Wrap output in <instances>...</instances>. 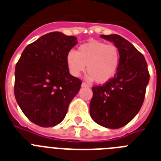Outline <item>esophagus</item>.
Listing matches in <instances>:
<instances>
[{"label":"esophagus","mask_w":161,"mask_h":161,"mask_svg":"<svg viewBox=\"0 0 161 161\" xmlns=\"http://www.w3.org/2000/svg\"><path fill=\"white\" fill-rule=\"evenodd\" d=\"M82 87H89V85H87L85 82H82Z\"/></svg>","instance_id":"obj_1"}]
</instances>
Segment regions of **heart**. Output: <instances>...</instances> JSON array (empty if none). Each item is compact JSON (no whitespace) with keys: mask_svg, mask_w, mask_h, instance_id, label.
Segmentation results:
<instances>
[{"mask_svg":"<svg viewBox=\"0 0 161 161\" xmlns=\"http://www.w3.org/2000/svg\"><path fill=\"white\" fill-rule=\"evenodd\" d=\"M66 64L74 77H79L86 70V79L105 83L116 75L120 64L119 50L114 44L100 41L88 42L80 45L77 52L69 51L66 55Z\"/></svg>","mask_w":161,"mask_h":161,"instance_id":"obj_1","label":"heart"}]
</instances>
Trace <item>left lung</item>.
<instances>
[{"label":"left lung","mask_w":161,"mask_h":161,"mask_svg":"<svg viewBox=\"0 0 161 161\" xmlns=\"http://www.w3.org/2000/svg\"><path fill=\"white\" fill-rule=\"evenodd\" d=\"M100 37L118 48L120 64L114 79L103 86L92 87L90 115L98 125L118 129L139 112L150 76L143 55L128 40L116 34Z\"/></svg>","instance_id":"1"}]
</instances>
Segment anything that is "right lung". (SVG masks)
<instances>
[{"instance_id":"obj_1","label":"right lung","mask_w":161,"mask_h":161,"mask_svg":"<svg viewBox=\"0 0 161 161\" xmlns=\"http://www.w3.org/2000/svg\"><path fill=\"white\" fill-rule=\"evenodd\" d=\"M77 38L59 31L44 35L26 47L15 67L14 96L22 113L36 125L53 127L63 121L81 87L69 74L66 55Z\"/></svg>"}]
</instances>
